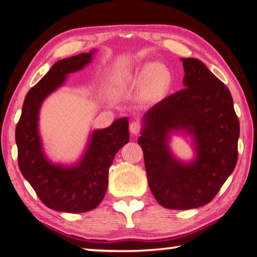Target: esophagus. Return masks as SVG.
<instances>
[{"label":"esophagus","instance_id":"34e87169","mask_svg":"<svg viewBox=\"0 0 257 257\" xmlns=\"http://www.w3.org/2000/svg\"><path fill=\"white\" fill-rule=\"evenodd\" d=\"M141 128H142V124H141L140 121H133L129 125L130 133H132L133 135H139L140 132H141Z\"/></svg>","mask_w":257,"mask_h":257}]
</instances>
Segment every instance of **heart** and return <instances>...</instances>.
Instances as JSON below:
<instances>
[{
  "mask_svg": "<svg viewBox=\"0 0 257 257\" xmlns=\"http://www.w3.org/2000/svg\"><path fill=\"white\" fill-rule=\"evenodd\" d=\"M164 77H165V70H164V68L160 66V64L150 63L142 69L141 74L137 76V78H136V83L137 84H147L150 82H155V80H157V83H159V82H162V80H164V79H162ZM129 80H132V79L124 78L123 83H128Z\"/></svg>",
  "mask_w": 257,
  "mask_h": 257,
  "instance_id": "b5f03b06",
  "label": "heart"
}]
</instances>
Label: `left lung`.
Listing matches in <instances>:
<instances>
[{
  "instance_id": "1",
  "label": "left lung",
  "mask_w": 257,
  "mask_h": 257,
  "mask_svg": "<svg viewBox=\"0 0 257 257\" xmlns=\"http://www.w3.org/2000/svg\"><path fill=\"white\" fill-rule=\"evenodd\" d=\"M185 89L156 104L142 118L139 144L149 187L160 205L188 210L208 204L232 174L238 160L239 120L232 95L200 60L181 59ZM192 137L195 157L178 160L170 135Z\"/></svg>"
}]
</instances>
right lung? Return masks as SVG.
Segmentation results:
<instances>
[{
	"instance_id": "right-lung-1",
	"label": "right lung",
	"mask_w": 257,
	"mask_h": 257,
	"mask_svg": "<svg viewBox=\"0 0 257 257\" xmlns=\"http://www.w3.org/2000/svg\"><path fill=\"white\" fill-rule=\"evenodd\" d=\"M95 49L60 60L26 94L16 127L18 165L23 177L49 209L80 213L93 210L104 198L108 170L116 152L129 142L127 117L93 130L74 165L55 164L46 156L39 134V114L46 98L62 86L67 76L91 63Z\"/></svg>"
}]
</instances>
